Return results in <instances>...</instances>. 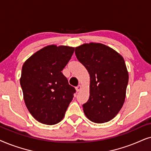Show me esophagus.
Instances as JSON below:
<instances>
[{
  "label": "esophagus",
  "mask_w": 151,
  "mask_h": 151,
  "mask_svg": "<svg viewBox=\"0 0 151 151\" xmlns=\"http://www.w3.org/2000/svg\"><path fill=\"white\" fill-rule=\"evenodd\" d=\"M81 90V85H79L78 86H77V87H76V90H77V92H79Z\"/></svg>",
  "instance_id": "esophagus-1"
}]
</instances>
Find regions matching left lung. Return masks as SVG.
<instances>
[{"instance_id": "left-lung-1", "label": "left lung", "mask_w": 151, "mask_h": 151, "mask_svg": "<svg viewBox=\"0 0 151 151\" xmlns=\"http://www.w3.org/2000/svg\"><path fill=\"white\" fill-rule=\"evenodd\" d=\"M75 55L90 74V96L83 105L84 113L94 123L110 121L126 98L128 72L123 57L99 43L78 46Z\"/></svg>"}]
</instances>
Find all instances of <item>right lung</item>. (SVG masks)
<instances>
[{
  "label": "right lung",
  "instance_id": "right-lung-1",
  "mask_svg": "<svg viewBox=\"0 0 151 151\" xmlns=\"http://www.w3.org/2000/svg\"><path fill=\"white\" fill-rule=\"evenodd\" d=\"M74 47L50 45L23 63L20 79L23 99L30 114L40 123L58 124L63 119L76 92L61 71Z\"/></svg>",
  "mask_w": 151,
  "mask_h": 151
}]
</instances>
